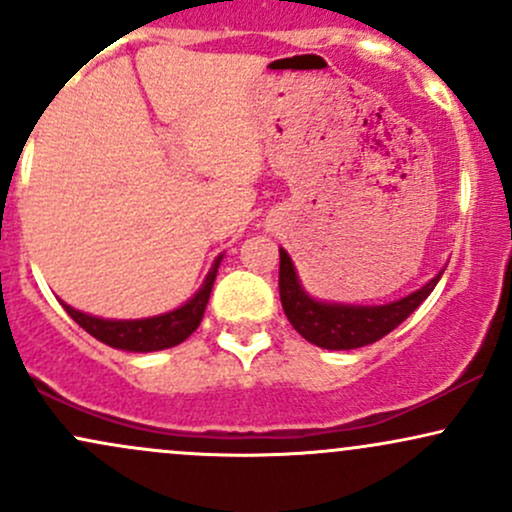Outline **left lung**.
Wrapping results in <instances>:
<instances>
[{"mask_svg":"<svg viewBox=\"0 0 512 512\" xmlns=\"http://www.w3.org/2000/svg\"><path fill=\"white\" fill-rule=\"evenodd\" d=\"M440 276L443 272L419 291L385 305L322 303L303 291L289 252L279 250V296L286 317L303 339L332 351L358 349L383 339L426 301Z\"/></svg>","mask_w":512,"mask_h":512,"instance_id":"obj_1","label":"left lung"}]
</instances>
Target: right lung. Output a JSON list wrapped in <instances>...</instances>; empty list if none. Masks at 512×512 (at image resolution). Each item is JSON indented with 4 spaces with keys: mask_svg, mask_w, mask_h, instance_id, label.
Returning a JSON list of instances; mask_svg holds the SVG:
<instances>
[{
    "mask_svg": "<svg viewBox=\"0 0 512 512\" xmlns=\"http://www.w3.org/2000/svg\"><path fill=\"white\" fill-rule=\"evenodd\" d=\"M221 257H216L214 267L204 279L202 289L190 298L180 308L170 310V313L156 315V317H144V320H103V317H93L74 310L72 305L62 303L69 317L79 327L96 337L98 342L113 346V349L122 351H137V354H149V351H161L170 349V346H178L185 342L192 332L197 330L199 322H202L204 310H207L211 286H214L216 272H219Z\"/></svg>",
    "mask_w": 512,
    "mask_h": 512,
    "instance_id": "add662e5",
    "label": "right lung"
}]
</instances>
